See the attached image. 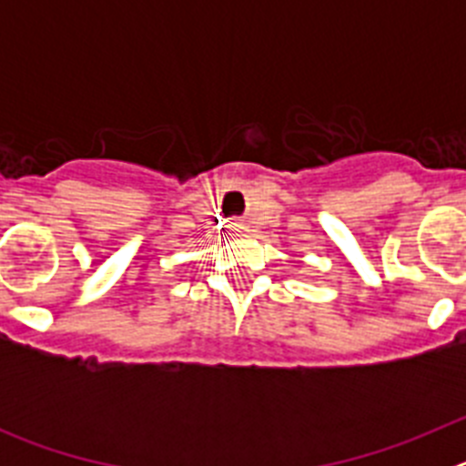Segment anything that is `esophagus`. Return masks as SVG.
I'll return each instance as SVG.
<instances>
[{
  "instance_id": "1",
  "label": "esophagus",
  "mask_w": 466,
  "mask_h": 466,
  "mask_svg": "<svg viewBox=\"0 0 466 466\" xmlns=\"http://www.w3.org/2000/svg\"><path fill=\"white\" fill-rule=\"evenodd\" d=\"M230 226H233V228H245V224H242V221L240 219H236V221H233V224H230Z\"/></svg>"
}]
</instances>
